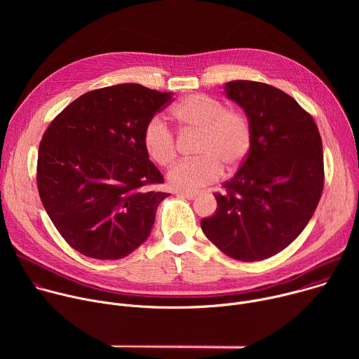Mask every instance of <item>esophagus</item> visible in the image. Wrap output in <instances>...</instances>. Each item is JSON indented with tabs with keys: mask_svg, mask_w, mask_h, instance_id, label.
<instances>
[{
	"mask_svg": "<svg viewBox=\"0 0 359 359\" xmlns=\"http://www.w3.org/2000/svg\"><path fill=\"white\" fill-rule=\"evenodd\" d=\"M176 196L191 200V198H194V197L197 196V193H196V191H183V190H177V191H176Z\"/></svg>",
	"mask_w": 359,
	"mask_h": 359,
	"instance_id": "esophagus-1",
	"label": "esophagus"
}]
</instances>
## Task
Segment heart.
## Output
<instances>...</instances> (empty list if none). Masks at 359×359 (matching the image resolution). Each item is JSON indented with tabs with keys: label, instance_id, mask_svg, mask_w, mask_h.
I'll use <instances>...</instances> for the list:
<instances>
[{
	"label": "heart",
	"instance_id": "1",
	"mask_svg": "<svg viewBox=\"0 0 359 359\" xmlns=\"http://www.w3.org/2000/svg\"><path fill=\"white\" fill-rule=\"evenodd\" d=\"M170 116L184 129L198 130L194 151L197 158L177 163L169 172V183L191 191L220 179L223 166L236 170L247 159L252 146V128L247 115L226 108L222 100L193 93L170 109ZM142 143L147 156L159 166H169L177 156V143L172 130L151 118L143 128Z\"/></svg>",
	"mask_w": 359,
	"mask_h": 359
}]
</instances>
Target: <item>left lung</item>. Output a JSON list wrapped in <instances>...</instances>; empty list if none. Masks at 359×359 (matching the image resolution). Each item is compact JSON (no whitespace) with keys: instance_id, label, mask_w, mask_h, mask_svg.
<instances>
[{"instance_id":"8db88e82","label":"left lung","mask_w":359,"mask_h":359,"mask_svg":"<svg viewBox=\"0 0 359 359\" xmlns=\"http://www.w3.org/2000/svg\"><path fill=\"white\" fill-rule=\"evenodd\" d=\"M226 95L252 128V146L216 191L217 210L201 230L229 257L260 262L288 247L309 224L324 189V155L313 116L281 89L231 81Z\"/></svg>"}]
</instances>
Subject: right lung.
Wrapping results in <instances>:
<instances>
[{
    "label": "right lung",
    "mask_w": 359,
    "mask_h": 359,
    "mask_svg": "<svg viewBox=\"0 0 359 359\" xmlns=\"http://www.w3.org/2000/svg\"><path fill=\"white\" fill-rule=\"evenodd\" d=\"M172 102L170 92L122 83L83 93L46 128L36 186L64 240L86 257L119 260L150 234L159 203V169L142 132Z\"/></svg>",
    "instance_id": "add662e5"
}]
</instances>
